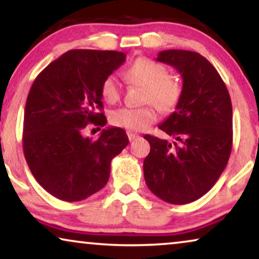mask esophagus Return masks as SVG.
<instances>
[{
    "label": "esophagus",
    "instance_id": "1",
    "mask_svg": "<svg viewBox=\"0 0 259 259\" xmlns=\"http://www.w3.org/2000/svg\"><path fill=\"white\" fill-rule=\"evenodd\" d=\"M127 137H128V139L132 141V140H134V139H137L138 137H139V134L138 133H134V132H131V131H128V132H127Z\"/></svg>",
    "mask_w": 259,
    "mask_h": 259
}]
</instances>
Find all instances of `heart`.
Wrapping results in <instances>:
<instances>
[{
    "instance_id": "b5f03b06",
    "label": "heart",
    "mask_w": 259,
    "mask_h": 259,
    "mask_svg": "<svg viewBox=\"0 0 259 259\" xmlns=\"http://www.w3.org/2000/svg\"><path fill=\"white\" fill-rule=\"evenodd\" d=\"M127 80L144 86L143 101L151 102L139 108L122 107L112 112L111 122L130 131H143L157 120V111L171 113L178 107L183 97V83L160 62L139 58L126 72ZM101 97L108 104H115L121 97V83L115 75H109L101 84Z\"/></svg>"
}]
</instances>
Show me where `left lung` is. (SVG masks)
<instances>
[{
    "label": "left lung",
    "instance_id": "obj_1",
    "mask_svg": "<svg viewBox=\"0 0 259 259\" xmlns=\"http://www.w3.org/2000/svg\"><path fill=\"white\" fill-rule=\"evenodd\" d=\"M157 61L178 70L183 97L159 125L172 141L146 134L151 151L144 160L147 187L161 200L183 205L211 190L232 148V105L217 69L196 52L168 49Z\"/></svg>",
    "mask_w": 259,
    "mask_h": 259
}]
</instances>
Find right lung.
<instances>
[{"instance_id": "1", "label": "right lung", "mask_w": 259, "mask_h": 259, "mask_svg": "<svg viewBox=\"0 0 259 259\" xmlns=\"http://www.w3.org/2000/svg\"><path fill=\"white\" fill-rule=\"evenodd\" d=\"M114 51L73 49L35 79L24 109L22 145L37 183L58 199L79 201L108 182L112 159L127 145L119 127L102 130L97 140L83 137L88 123L104 127L101 84L125 62Z\"/></svg>"}]
</instances>
